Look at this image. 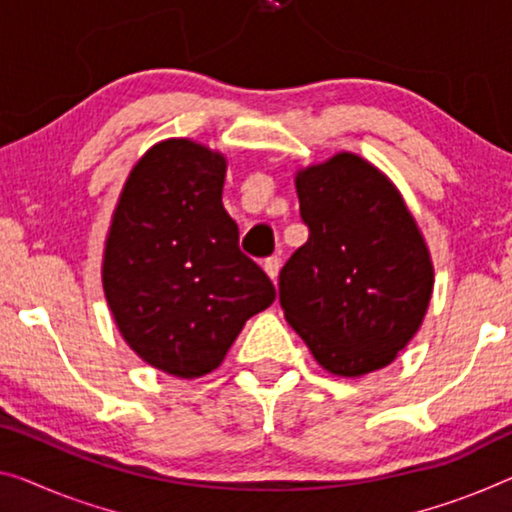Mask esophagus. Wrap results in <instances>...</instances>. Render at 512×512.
<instances>
[{
  "label": "esophagus",
  "mask_w": 512,
  "mask_h": 512,
  "mask_svg": "<svg viewBox=\"0 0 512 512\" xmlns=\"http://www.w3.org/2000/svg\"><path fill=\"white\" fill-rule=\"evenodd\" d=\"M263 267H265L267 277H270L272 281H277V277H279V270H281V258H279V256H270V258H265V261H263Z\"/></svg>",
  "instance_id": "obj_1"
}]
</instances>
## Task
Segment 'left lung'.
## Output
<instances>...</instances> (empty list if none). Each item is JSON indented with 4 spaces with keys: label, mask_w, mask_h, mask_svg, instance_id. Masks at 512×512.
<instances>
[{
    "label": "left lung",
    "mask_w": 512,
    "mask_h": 512,
    "mask_svg": "<svg viewBox=\"0 0 512 512\" xmlns=\"http://www.w3.org/2000/svg\"><path fill=\"white\" fill-rule=\"evenodd\" d=\"M295 185L309 240L281 267V309L329 373L377 371L426 316V242L391 180L357 155L304 169Z\"/></svg>",
    "instance_id": "8db88e82"
}]
</instances>
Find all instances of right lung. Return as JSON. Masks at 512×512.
Instances as JSON below:
<instances>
[{"instance_id": "add662e5", "label": "right lung", "mask_w": 512, "mask_h": 512, "mask_svg": "<svg viewBox=\"0 0 512 512\" xmlns=\"http://www.w3.org/2000/svg\"><path fill=\"white\" fill-rule=\"evenodd\" d=\"M226 162L187 139L153 146L125 183L102 286L137 355L176 377L222 364L245 322L274 302L222 206Z\"/></svg>"}]
</instances>
